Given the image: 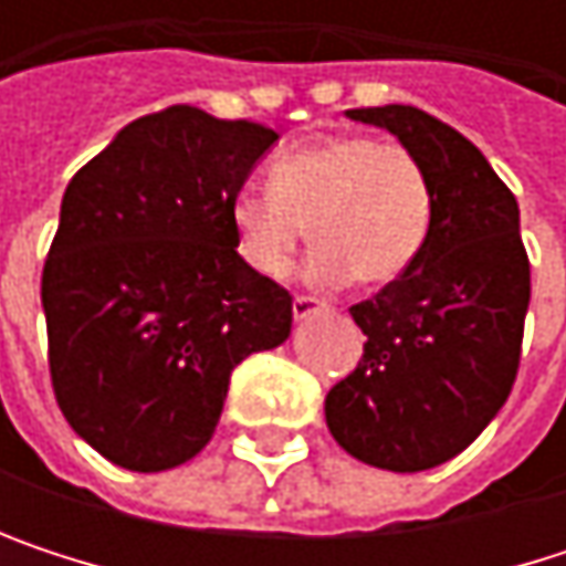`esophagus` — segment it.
<instances>
[{
  "label": "esophagus",
  "instance_id": "34e87169",
  "mask_svg": "<svg viewBox=\"0 0 566 566\" xmlns=\"http://www.w3.org/2000/svg\"><path fill=\"white\" fill-rule=\"evenodd\" d=\"M291 311H294V317H297V321H307L311 314L327 311V304H324V301H317V297H311V294H297V297H294V304H291Z\"/></svg>",
  "mask_w": 566,
  "mask_h": 566
}]
</instances>
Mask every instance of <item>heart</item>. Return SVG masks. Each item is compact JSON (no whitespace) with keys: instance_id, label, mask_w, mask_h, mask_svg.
Returning a JSON list of instances; mask_svg holds the SVG:
<instances>
[{"instance_id":"heart-1","label":"heart","mask_w":566,"mask_h":566,"mask_svg":"<svg viewBox=\"0 0 566 566\" xmlns=\"http://www.w3.org/2000/svg\"><path fill=\"white\" fill-rule=\"evenodd\" d=\"M432 222V186L402 144L370 137H324L284 150L269 186H245L229 202V226L242 262L265 275H287L311 232L317 282L380 287L409 272Z\"/></svg>"}]
</instances>
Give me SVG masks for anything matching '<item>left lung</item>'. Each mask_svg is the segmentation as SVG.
Wrapping results in <instances>:
<instances>
[{"mask_svg": "<svg viewBox=\"0 0 566 566\" xmlns=\"http://www.w3.org/2000/svg\"><path fill=\"white\" fill-rule=\"evenodd\" d=\"M347 117L416 154L432 222L409 272L350 307L367 344L357 370L331 387L324 416L354 459L422 472L469 449L511 394L531 301L517 199L472 140L419 107Z\"/></svg>", "mask_w": 566, "mask_h": 566, "instance_id": "1", "label": "left lung"}]
</instances>
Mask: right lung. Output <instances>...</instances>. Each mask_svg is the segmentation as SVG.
<instances>
[{
    "label": "right lung",
    "mask_w": 566,
    "mask_h": 566,
    "mask_svg": "<svg viewBox=\"0 0 566 566\" xmlns=\"http://www.w3.org/2000/svg\"><path fill=\"white\" fill-rule=\"evenodd\" d=\"M279 134L172 104L71 176L42 307L67 426L107 462L167 472L206 449L232 370L291 334V294L235 252L229 202Z\"/></svg>",
    "instance_id": "obj_1"
}]
</instances>
